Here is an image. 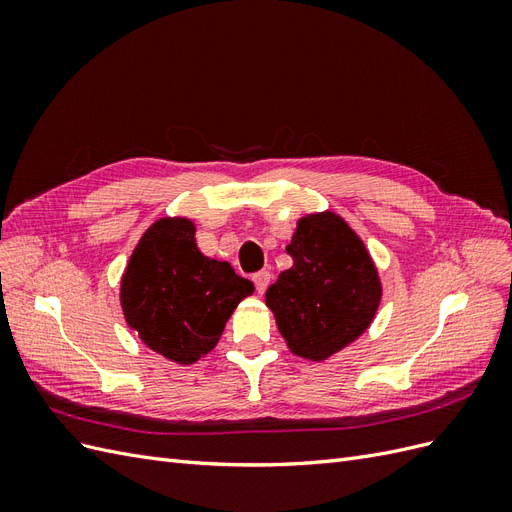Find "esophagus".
Here are the masks:
<instances>
[{
  "instance_id": "obj_1",
  "label": "esophagus",
  "mask_w": 512,
  "mask_h": 512,
  "mask_svg": "<svg viewBox=\"0 0 512 512\" xmlns=\"http://www.w3.org/2000/svg\"><path fill=\"white\" fill-rule=\"evenodd\" d=\"M254 284H256V290L262 294L267 290V286L271 284V273L269 271H258V273H254Z\"/></svg>"
}]
</instances>
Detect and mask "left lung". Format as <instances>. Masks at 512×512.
I'll list each match as a JSON object with an SVG mask.
<instances>
[{
    "mask_svg": "<svg viewBox=\"0 0 512 512\" xmlns=\"http://www.w3.org/2000/svg\"><path fill=\"white\" fill-rule=\"evenodd\" d=\"M292 267L267 290V307L292 354L307 361L356 342L374 320L382 284L361 237L333 211L307 213L286 245Z\"/></svg>",
    "mask_w": 512,
    "mask_h": 512,
    "instance_id": "left-lung-1",
    "label": "left lung"
}]
</instances>
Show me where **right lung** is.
I'll list each match as a JSON object with an SVG mask.
<instances>
[{"label":"right lung","instance_id":"right-lung-1","mask_svg":"<svg viewBox=\"0 0 512 512\" xmlns=\"http://www.w3.org/2000/svg\"><path fill=\"white\" fill-rule=\"evenodd\" d=\"M190 218H160L136 243L121 275L128 327L164 359L192 365L220 342L235 307L254 292L228 262L207 258Z\"/></svg>","mask_w":512,"mask_h":512}]
</instances>
